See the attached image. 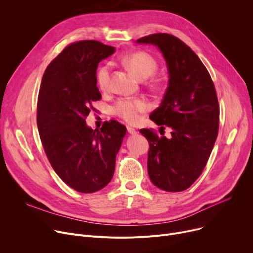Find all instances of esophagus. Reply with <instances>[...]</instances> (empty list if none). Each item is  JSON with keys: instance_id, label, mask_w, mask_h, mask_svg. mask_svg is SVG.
<instances>
[{"instance_id": "1", "label": "esophagus", "mask_w": 253, "mask_h": 253, "mask_svg": "<svg viewBox=\"0 0 253 253\" xmlns=\"http://www.w3.org/2000/svg\"><path fill=\"white\" fill-rule=\"evenodd\" d=\"M127 131H128L130 134H132V135H134V134H136V133H137L136 129H135V128H133V127H131V126H127Z\"/></svg>"}]
</instances>
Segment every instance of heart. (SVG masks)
I'll list each match as a JSON object with an SVG mask.
<instances>
[{
    "label": "heart",
    "instance_id": "obj_1",
    "mask_svg": "<svg viewBox=\"0 0 253 253\" xmlns=\"http://www.w3.org/2000/svg\"><path fill=\"white\" fill-rule=\"evenodd\" d=\"M123 63L134 75L142 80L154 75L159 67L157 60L145 52L132 53L123 59ZM110 74V65L106 64L99 67L96 72V83L100 90L106 91L109 89ZM147 110L148 105L144 99L129 97L118 99L113 108L114 113L129 124L137 123L141 114L145 113Z\"/></svg>",
    "mask_w": 253,
    "mask_h": 253
}]
</instances>
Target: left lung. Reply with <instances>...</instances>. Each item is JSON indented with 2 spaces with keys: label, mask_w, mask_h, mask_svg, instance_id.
I'll return each mask as SVG.
<instances>
[{
  "label": "left lung",
  "mask_w": 253,
  "mask_h": 253,
  "mask_svg": "<svg viewBox=\"0 0 253 253\" xmlns=\"http://www.w3.org/2000/svg\"><path fill=\"white\" fill-rule=\"evenodd\" d=\"M137 42L157 45L169 72L161 106L149 118L161 129L170 127L171 138L140 130L149 143L148 176L165 191L186 190L203 173L217 137L220 106L213 82L197 55L178 38L155 33Z\"/></svg>",
  "instance_id": "1"
}]
</instances>
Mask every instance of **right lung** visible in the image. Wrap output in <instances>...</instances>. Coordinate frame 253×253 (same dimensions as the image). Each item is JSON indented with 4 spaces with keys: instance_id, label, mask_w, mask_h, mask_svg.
Here are the masks:
<instances>
[{
    "instance_id": "right-lung-1",
    "label": "right lung",
    "mask_w": 253,
    "mask_h": 253,
    "mask_svg": "<svg viewBox=\"0 0 253 253\" xmlns=\"http://www.w3.org/2000/svg\"><path fill=\"white\" fill-rule=\"evenodd\" d=\"M114 52V46L97 41L70 43L46 67L41 84L37 122L44 153L57 175L81 193L109 184L126 134V127L115 120L100 130L85 122L95 111L92 103L102 98L97 65Z\"/></svg>"
}]
</instances>
